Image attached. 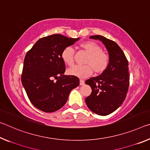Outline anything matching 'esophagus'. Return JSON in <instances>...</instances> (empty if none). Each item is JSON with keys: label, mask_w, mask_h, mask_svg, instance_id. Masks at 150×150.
Instances as JSON below:
<instances>
[{"label": "esophagus", "mask_w": 150, "mask_h": 150, "mask_svg": "<svg viewBox=\"0 0 150 150\" xmlns=\"http://www.w3.org/2000/svg\"><path fill=\"white\" fill-rule=\"evenodd\" d=\"M79 84H80V85H83L85 84V81H84L83 80L80 79V81H79Z\"/></svg>", "instance_id": "34e87169"}]
</instances>
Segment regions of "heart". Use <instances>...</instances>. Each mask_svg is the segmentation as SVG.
I'll return each instance as SVG.
<instances>
[{
	"instance_id": "heart-1",
	"label": "heart",
	"mask_w": 150,
	"mask_h": 150,
	"mask_svg": "<svg viewBox=\"0 0 150 150\" xmlns=\"http://www.w3.org/2000/svg\"><path fill=\"white\" fill-rule=\"evenodd\" d=\"M81 47L88 53L83 65H75L67 69V74L79 78H86L91 75L93 71L100 74L105 71L109 65V56L102 48L93 41H86L81 45ZM61 58L63 62L68 65H72L74 63V49L71 46L65 47L61 53Z\"/></svg>"
}]
</instances>
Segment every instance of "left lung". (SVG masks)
Wrapping results in <instances>:
<instances>
[{"mask_svg": "<svg viewBox=\"0 0 150 150\" xmlns=\"http://www.w3.org/2000/svg\"><path fill=\"white\" fill-rule=\"evenodd\" d=\"M102 42L109 54V65L100 75L85 81L91 93L85 98L90 110L99 115H108L120 108L124 101L129 85L128 61L119 45L101 35L89 37Z\"/></svg>", "mask_w": 150, "mask_h": 150, "instance_id": "obj_1", "label": "left lung"}]
</instances>
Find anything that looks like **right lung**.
<instances>
[{
	"label": "right lung",
	"mask_w": 150,
	"mask_h": 150,
	"mask_svg": "<svg viewBox=\"0 0 150 150\" xmlns=\"http://www.w3.org/2000/svg\"><path fill=\"white\" fill-rule=\"evenodd\" d=\"M79 40L54 34L38 40L26 54L21 81L35 108L47 113L57 111L66 103L71 90L79 86V78L64 75L61 58L63 49Z\"/></svg>",
	"instance_id": "1"
}]
</instances>
